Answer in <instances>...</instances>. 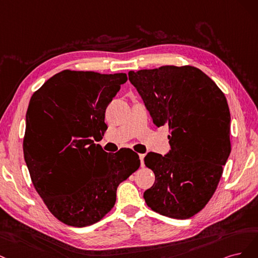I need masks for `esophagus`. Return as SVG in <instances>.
<instances>
[{
	"instance_id": "esophagus-1",
	"label": "esophagus",
	"mask_w": 258,
	"mask_h": 258,
	"mask_svg": "<svg viewBox=\"0 0 258 258\" xmlns=\"http://www.w3.org/2000/svg\"><path fill=\"white\" fill-rule=\"evenodd\" d=\"M144 159H145V154H139V160H140V165H141V167H144V166H145Z\"/></svg>"
}]
</instances>
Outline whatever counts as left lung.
Returning <instances> with one entry per match:
<instances>
[{"instance_id": "8db88e82", "label": "left lung", "mask_w": 258, "mask_h": 258, "mask_svg": "<svg viewBox=\"0 0 258 258\" xmlns=\"http://www.w3.org/2000/svg\"><path fill=\"white\" fill-rule=\"evenodd\" d=\"M128 79L155 125L169 128L170 151L145 157L155 174L145 202L165 217L192 218L214 194L231 150L226 97L210 77L190 65L130 71Z\"/></svg>"}]
</instances>
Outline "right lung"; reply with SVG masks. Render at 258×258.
I'll list each match as a JSON object with an SVG mask.
<instances>
[{
    "mask_svg": "<svg viewBox=\"0 0 258 258\" xmlns=\"http://www.w3.org/2000/svg\"><path fill=\"white\" fill-rule=\"evenodd\" d=\"M126 74L65 70L30 99L23 154L32 183L48 210L66 225L101 221L115 203L117 188L140 166L137 153L105 152V111Z\"/></svg>",
    "mask_w": 258,
    "mask_h": 258,
    "instance_id": "right-lung-1",
    "label": "right lung"
}]
</instances>
